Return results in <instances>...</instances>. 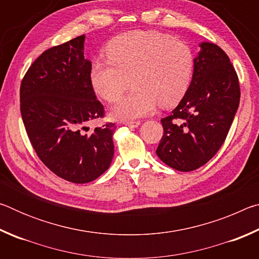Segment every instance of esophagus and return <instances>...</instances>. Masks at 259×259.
I'll use <instances>...</instances> for the list:
<instances>
[{
	"label": "esophagus",
	"mask_w": 259,
	"mask_h": 259,
	"mask_svg": "<svg viewBox=\"0 0 259 259\" xmlns=\"http://www.w3.org/2000/svg\"><path fill=\"white\" fill-rule=\"evenodd\" d=\"M124 124L130 126V128H137L138 125H140V121H125Z\"/></svg>",
	"instance_id": "obj_1"
}]
</instances>
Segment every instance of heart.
<instances>
[{"mask_svg":"<svg viewBox=\"0 0 259 259\" xmlns=\"http://www.w3.org/2000/svg\"><path fill=\"white\" fill-rule=\"evenodd\" d=\"M108 60L96 59L90 83L97 96L112 103L131 80L133 91L111 108L116 120H135L181 102L190 87L194 56L185 43L169 35L135 30L114 37L106 47Z\"/></svg>","mask_w":259,"mask_h":259,"instance_id":"1","label":"heart"}]
</instances>
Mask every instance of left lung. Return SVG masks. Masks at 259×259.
I'll return each instance as SVG.
<instances>
[{
    "instance_id": "1",
    "label": "left lung",
    "mask_w": 259,
    "mask_h": 259,
    "mask_svg": "<svg viewBox=\"0 0 259 259\" xmlns=\"http://www.w3.org/2000/svg\"><path fill=\"white\" fill-rule=\"evenodd\" d=\"M191 84L169 116L156 154L178 171H192L225 142L240 103V85L230 58L218 46L199 45Z\"/></svg>"
}]
</instances>
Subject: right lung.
<instances>
[{
	"label": "right lung",
	"instance_id": "right-lung-1",
	"mask_svg": "<svg viewBox=\"0 0 259 259\" xmlns=\"http://www.w3.org/2000/svg\"><path fill=\"white\" fill-rule=\"evenodd\" d=\"M84 35L47 50L20 85V112L36 154L57 176L75 184L97 179L111 165L113 134L107 123L90 134L87 123L104 116L91 87Z\"/></svg>",
	"mask_w": 259,
	"mask_h": 259
}]
</instances>
